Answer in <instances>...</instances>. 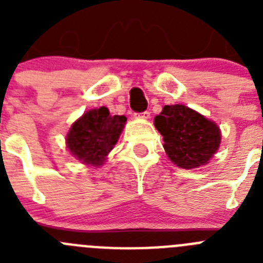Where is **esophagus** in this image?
<instances>
[{"instance_id": "esophagus-1", "label": "esophagus", "mask_w": 263, "mask_h": 263, "mask_svg": "<svg viewBox=\"0 0 263 263\" xmlns=\"http://www.w3.org/2000/svg\"><path fill=\"white\" fill-rule=\"evenodd\" d=\"M136 118H141V120H147L150 118V111H142V113H136L134 115Z\"/></svg>"}]
</instances>
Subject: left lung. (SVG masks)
<instances>
[{"instance_id":"obj_1","label":"left lung","mask_w":263,"mask_h":263,"mask_svg":"<svg viewBox=\"0 0 263 263\" xmlns=\"http://www.w3.org/2000/svg\"><path fill=\"white\" fill-rule=\"evenodd\" d=\"M154 125L163 137L167 157L185 170L208 163L221 141L220 127L213 121L180 104L164 105Z\"/></svg>"}]
</instances>
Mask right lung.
Here are the masks:
<instances>
[{
	"instance_id": "obj_1",
	"label": "right lung",
	"mask_w": 263,
	"mask_h": 263,
	"mask_svg": "<svg viewBox=\"0 0 263 263\" xmlns=\"http://www.w3.org/2000/svg\"><path fill=\"white\" fill-rule=\"evenodd\" d=\"M125 122V116H111L105 106L90 109L72 124L66 138L67 147L81 163L101 166L117 143Z\"/></svg>"
}]
</instances>
